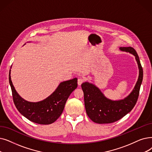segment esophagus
<instances>
[{
    "label": "esophagus",
    "mask_w": 152,
    "mask_h": 152,
    "mask_svg": "<svg viewBox=\"0 0 152 152\" xmlns=\"http://www.w3.org/2000/svg\"><path fill=\"white\" fill-rule=\"evenodd\" d=\"M84 81H85V80L84 78H79L78 79V80H77V84H78V85L79 86H81L84 82Z\"/></svg>",
    "instance_id": "obj_1"
}]
</instances>
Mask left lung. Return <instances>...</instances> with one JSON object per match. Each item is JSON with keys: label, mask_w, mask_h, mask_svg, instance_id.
Wrapping results in <instances>:
<instances>
[{"label": "left lung", "mask_w": 152, "mask_h": 152, "mask_svg": "<svg viewBox=\"0 0 152 152\" xmlns=\"http://www.w3.org/2000/svg\"><path fill=\"white\" fill-rule=\"evenodd\" d=\"M135 56L139 69L138 81L132 92L124 99L111 101L105 97L94 84L85 82L81 84L84 92L85 109L88 117L95 123L109 124L120 120L132 110L137 103L143 80V69L135 50L132 47H121Z\"/></svg>", "instance_id": "1"}]
</instances>
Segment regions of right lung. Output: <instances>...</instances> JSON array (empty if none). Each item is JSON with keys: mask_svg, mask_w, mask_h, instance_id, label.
<instances>
[{"mask_svg": "<svg viewBox=\"0 0 152 152\" xmlns=\"http://www.w3.org/2000/svg\"><path fill=\"white\" fill-rule=\"evenodd\" d=\"M9 83L13 101L19 113L29 121L38 124L48 125L55 122L61 115L64 105L71 92L77 87V79L60 83L55 91L45 100L38 102L25 101L16 92L10 77Z\"/></svg>", "mask_w": 152, "mask_h": 152, "instance_id": "add662e5", "label": "right lung"}]
</instances>
